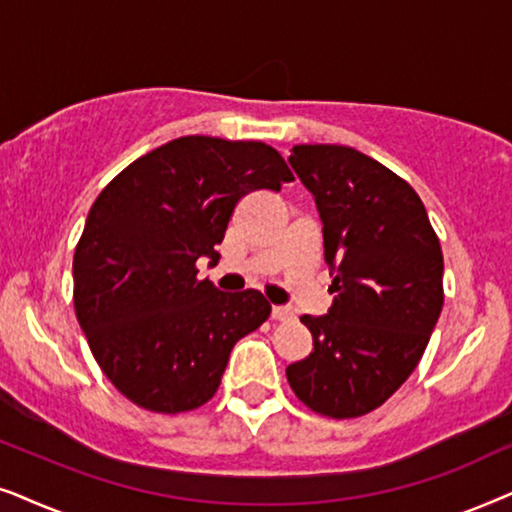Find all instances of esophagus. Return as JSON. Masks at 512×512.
<instances>
[{
  "label": "esophagus",
  "mask_w": 512,
  "mask_h": 512,
  "mask_svg": "<svg viewBox=\"0 0 512 512\" xmlns=\"http://www.w3.org/2000/svg\"><path fill=\"white\" fill-rule=\"evenodd\" d=\"M271 318L274 320H292L295 313H292L290 306H271Z\"/></svg>",
  "instance_id": "1"
}]
</instances>
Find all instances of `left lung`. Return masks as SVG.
<instances>
[{"mask_svg":"<svg viewBox=\"0 0 512 512\" xmlns=\"http://www.w3.org/2000/svg\"><path fill=\"white\" fill-rule=\"evenodd\" d=\"M288 161L316 199L335 299L325 316H302L313 351L285 374L316 414L363 417L424 356L445 299L440 241L419 194L372 156L295 145Z\"/></svg>","mask_w":512,"mask_h":512,"instance_id":"obj_1","label":"left lung"}]
</instances>
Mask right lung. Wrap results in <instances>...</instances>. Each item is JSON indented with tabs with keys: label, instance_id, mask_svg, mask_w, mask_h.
<instances>
[{
	"label": "right lung",
	"instance_id": "obj_1",
	"mask_svg": "<svg viewBox=\"0 0 512 512\" xmlns=\"http://www.w3.org/2000/svg\"><path fill=\"white\" fill-rule=\"evenodd\" d=\"M292 180L264 142L185 135L102 189L74 250V311L100 370L131 403L180 414L213 398L234 344L271 304L257 290L199 281L196 262L220 260L215 245L245 194Z\"/></svg>",
	"mask_w": 512,
	"mask_h": 512
}]
</instances>
